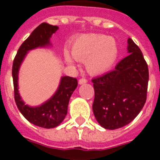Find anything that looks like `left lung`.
<instances>
[{
  "instance_id": "left-lung-1",
  "label": "left lung",
  "mask_w": 160,
  "mask_h": 160,
  "mask_svg": "<svg viewBox=\"0 0 160 160\" xmlns=\"http://www.w3.org/2000/svg\"><path fill=\"white\" fill-rule=\"evenodd\" d=\"M58 29L56 26L42 23L33 31L28 38L20 45L12 62V81L16 105L21 114L34 125L44 128L57 127L68 113V105L71 95L78 86L76 78L62 76L58 89L49 99L41 105L31 107L24 103L19 92L18 73L23 60L31 49L50 45L49 38Z\"/></svg>"
}]
</instances>
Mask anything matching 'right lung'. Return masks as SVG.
I'll return each mask as SVG.
<instances>
[{
    "label": "right lung",
    "instance_id": "1",
    "mask_svg": "<svg viewBox=\"0 0 160 160\" xmlns=\"http://www.w3.org/2000/svg\"><path fill=\"white\" fill-rule=\"evenodd\" d=\"M128 56L114 70L93 78L95 118L106 129L127 125L141 112L147 99L148 68L141 50L128 40Z\"/></svg>",
    "mask_w": 160,
    "mask_h": 160
}]
</instances>
